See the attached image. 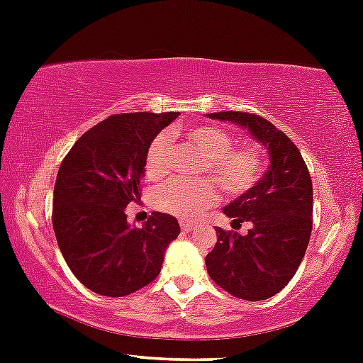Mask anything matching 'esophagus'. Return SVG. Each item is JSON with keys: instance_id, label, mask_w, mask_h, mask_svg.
<instances>
[{"instance_id": "esophagus-1", "label": "esophagus", "mask_w": 363, "mask_h": 363, "mask_svg": "<svg viewBox=\"0 0 363 363\" xmlns=\"http://www.w3.org/2000/svg\"><path fill=\"white\" fill-rule=\"evenodd\" d=\"M181 229H182V233H193L194 225L189 224V222H181Z\"/></svg>"}]
</instances>
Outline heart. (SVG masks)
Masks as SVG:
<instances>
[{"instance_id": "1", "label": "heart", "mask_w": 363, "mask_h": 363, "mask_svg": "<svg viewBox=\"0 0 363 363\" xmlns=\"http://www.w3.org/2000/svg\"><path fill=\"white\" fill-rule=\"evenodd\" d=\"M186 139L206 158V169L229 194L248 191L264 169L262 151L253 145L233 146V138L217 125H198L184 134ZM169 138L157 136L151 141L145 158V172L158 181L167 172ZM218 200V189L210 179L174 177L153 191V205L162 212L179 218H194Z\"/></svg>"}]
</instances>
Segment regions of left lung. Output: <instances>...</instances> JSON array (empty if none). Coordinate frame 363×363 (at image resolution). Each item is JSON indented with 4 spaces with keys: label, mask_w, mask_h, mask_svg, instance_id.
Instances as JSON below:
<instances>
[{
    "label": "left lung",
    "mask_w": 363,
    "mask_h": 363,
    "mask_svg": "<svg viewBox=\"0 0 363 363\" xmlns=\"http://www.w3.org/2000/svg\"><path fill=\"white\" fill-rule=\"evenodd\" d=\"M206 117L248 130L265 146L270 160L264 177L222 208L233 225L250 222L252 229L241 236L217 227V242L205 258L206 270L233 296L267 300L291 281L305 257L312 233V179L300 150L274 123L242 111Z\"/></svg>",
    "instance_id": "left-lung-1"
}]
</instances>
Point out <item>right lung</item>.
<instances>
[{
    "label": "right lung",
    "mask_w": 363,
    "mask_h": 363,
    "mask_svg": "<svg viewBox=\"0 0 363 363\" xmlns=\"http://www.w3.org/2000/svg\"><path fill=\"white\" fill-rule=\"evenodd\" d=\"M177 117V111L113 115L82 134L60 165L55 236L67 265L91 291L125 296L145 288L181 233L169 213L153 212L143 227L125 215V206L139 200L151 141Z\"/></svg>",
    "instance_id": "obj_1"
}]
</instances>
